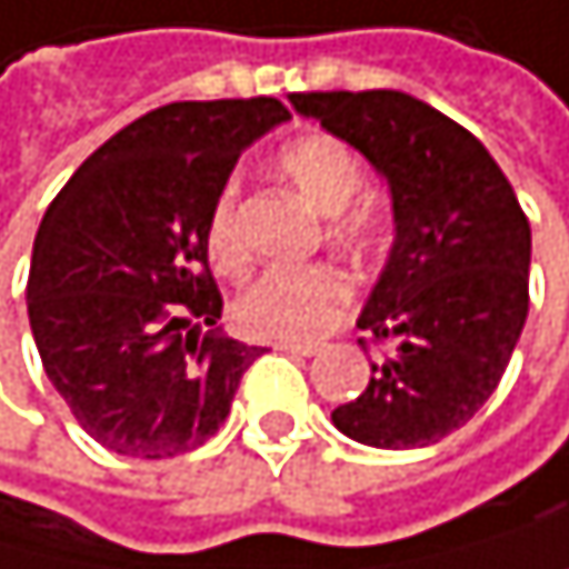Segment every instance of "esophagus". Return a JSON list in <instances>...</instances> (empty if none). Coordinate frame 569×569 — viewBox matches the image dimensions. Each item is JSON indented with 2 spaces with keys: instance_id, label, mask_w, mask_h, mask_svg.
<instances>
[{
  "instance_id": "esophagus-1",
  "label": "esophagus",
  "mask_w": 569,
  "mask_h": 569,
  "mask_svg": "<svg viewBox=\"0 0 569 569\" xmlns=\"http://www.w3.org/2000/svg\"><path fill=\"white\" fill-rule=\"evenodd\" d=\"M276 349H282V353H290V357H318L321 353L318 342H279Z\"/></svg>"
}]
</instances>
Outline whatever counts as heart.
I'll use <instances>...</instances> for the list:
<instances>
[{
	"label": "heart",
	"instance_id": "1",
	"mask_svg": "<svg viewBox=\"0 0 569 569\" xmlns=\"http://www.w3.org/2000/svg\"><path fill=\"white\" fill-rule=\"evenodd\" d=\"M276 170L315 209L336 216L332 237L346 248L367 251L385 230V212L363 199V160L332 132H303L276 153ZM202 241L216 272L241 276L248 269V248L237 230V184L227 181L212 196ZM353 303V279L339 266H293L269 269L237 297V325L254 339L311 342L342 321Z\"/></svg>",
	"mask_w": 569,
	"mask_h": 569
}]
</instances>
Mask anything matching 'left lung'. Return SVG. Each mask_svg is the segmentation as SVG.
Listing matches in <instances>:
<instances>
[{
  "label": "left lung",
  "instance_id": "8db88e82",
  "mask_svg": "<svg viewBox=\"0 0 569 569\" xmlns=\"http://www.w3.org/2000/svg\"><path fill=\"white\" fill-rule=\"evenodd\" d=\"M290 104L357 146L395 202V248L357 321L360 346L385 360L332 423L370 448L437 445L486 406L521 339L528 216L490 150L402 90H315Z\"/></svg>",
  "mask_w": 569,
  "mask_h": 569
}]
</instances>
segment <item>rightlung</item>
<instances>
[{"mask_svg":"<svg viewBox=\"0 0 569 569\" xmlns=\"http://www.w3.org/2000/svg\"><path fill=\"white\" fill-rule=\"evenodd\" d=\"M287 118L276 97L174 100L114 132L48 206L27 279L33 342L108 451L206 445L266 353L201 332L223 311L202 227L244 146Z\"/></svg>","mask_w":569,"mask_h":569,"instance_id":"1","label":"right lung"}]
</instances>
